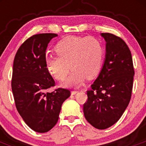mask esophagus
<instances>
[{
  "label": "esophagus",
  "mask_w": 146,
  "mask_h": 146,
  "mask_svg": "<svg viewBox=\"0 0 146 146\" xmlns=\"http://www.w3.org/2000/svg\"><path fill=\"white\" fill-rule=\"evenodd\" d=\"M77 93H78V91H72V92H71V94H72V95H75V94H77Z\"/></svg>",
  "instance_id": "34e87169"
}]
</instances>
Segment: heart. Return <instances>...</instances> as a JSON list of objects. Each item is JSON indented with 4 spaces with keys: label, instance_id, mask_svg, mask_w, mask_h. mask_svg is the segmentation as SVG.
I'll use <instances>...</instances> for the list:
<instances>
[{
    "label": "heart",
    "instance_id": "b5f03b06",
    "mask_svg": "<svg viewBox=\"0 0 146 146\" xmlns=\"http://www.w3.org/2000/svg\"><path fill=\"white\" fill-rule=\"evenodd\" d=\"M55 51L57 56L47 57V69L58 80H64L67 87H78L86 78L93 79L101 70L104 60L103 44L94 37L69 36L60 40Z\"/></svg>",
    "mask_w": 146,
    "mask_h": 146
}]
</instances>
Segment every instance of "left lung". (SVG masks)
Segmentation results:
<instances>
[{
	"mask_svg": "<svg viewBox=\"0 0 146 146\" xmlns=\"http://www.w3.org/2000/svg\"><path fill=\"white\" fill-rule=\"evenodd\" d=\"M106 54L102 69L87 91L83 105L86 119L94 127L105 129L116 123L128 106L135 71L128 46L120 37L102 33Z\"/></svg>",
	"mask_w": 146,
	"mask_h": 146,
	"instance_id": "left-lung-1",
	"label": "left lung"
}]
</instances>
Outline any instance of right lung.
I'll use <instances>...</instances> for the list:
<instances>
[{"instance_id":"add662e5","label":"right lung","mask_w":146,"mask_h":146,"mask_svg":"<svg viewBox=\"0 0 146 146\" xmlns=\"http://www.w3.org/2000/svg\"><path fill=\"white\" fill-rule=\"evenodd\" d=\"M57 36L40 33L28 38L18 49L13 64L11 89L17 110L30 128L39 133L57 123L62 104L70 96L64 88L46 92L55 81L45 64V52Z\"/></svg>"}]
</instances>
